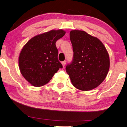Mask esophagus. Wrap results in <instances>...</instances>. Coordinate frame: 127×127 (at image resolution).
<instances>
[{"label":"esophagus","mask_w":127,"mask_h":127,"mask_svg":"<svg viewBox=\"0 0 127 127\" xmlns=\"http://www.w3.org/2000/svg\"><path fill=\"white\" fill-rule=\"evenodd\" d=\"M66 61H64L62 62V66H63V67H65V66L66 65Z\"/></svg>","instance_id":"obj_1"}]
</instances>
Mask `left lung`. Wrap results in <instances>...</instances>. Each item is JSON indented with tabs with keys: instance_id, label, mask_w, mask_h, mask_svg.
I'll return each instance as SVG.
<instances>
[{
	"instance_id": "1",
	"label": "left lung",
	"mask_w": 127,
	"mask_h": 127,
	"mask_svg": "<svg viewBox=\"0 0 127 127\" xmlns=\"http://www.w3.org/2000/svg\"><path fill=\"white\" fill-rule=\"evenodd\" d=\"M73 59L66 67L73 86L81 91L96 88L106 77L110 59L103 43L81 30L70 32Z\"/></svg>"
}]
</instances>
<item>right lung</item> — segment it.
<instances>
[{"instance_id": "obj_1", "label": "right lung", "mask_w": 127, "mask_h": 127, "mask_svg": "<svg viewBox=\"0 0 127 127\" xmlns=\"http://www.w3.org/2000/svg\"><path fill=\"white\" fill-rule=\"evenodd\" d=\"M65 34L63 30H51L33 37L24 45L18 60L25 79L35 87L47 84L60 68L56 43Z\"/></svg>"}]
</instances>
